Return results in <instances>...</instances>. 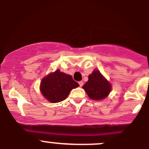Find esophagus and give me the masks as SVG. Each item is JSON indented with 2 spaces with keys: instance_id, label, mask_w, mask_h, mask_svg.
Instances as JSON below:
<instances>
[{
  "instance_id": "1",
  "label": "esophagus",
  "mask_w": 149,
  "mask_h": 149,
  "mask_svg": "<svg viewBox=\"0 0 149 149\" xmlns=\"http://www.w3.org/2000/svg\"><path fill=\"white\" fill-rule=\"evenodd\" d=\"M78 83H79L80 87H82V86H83V81H80Z\"/></svg>"
}]
</instances>
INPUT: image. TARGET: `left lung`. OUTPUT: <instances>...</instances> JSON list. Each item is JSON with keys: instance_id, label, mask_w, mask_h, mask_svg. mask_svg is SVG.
Returning <instances> with one entry per match:
<instances>
[{"instance_id": "left-lung-1", "label": "left lung", "mask_w": 149, "mask_h": 149, "mask_svg": "<svg viewBox=\"0 0 149 149\" xmlns=\"http://www.w3.org/2000/svg\"><path fill=\"white\" fill-rule=\"evenodd\" d=\"M83 88L91 100L99 101L104 100L109 96L112 86L99 70L95 69L89 75L88 80Z\"/></svg>"}]
</instances>
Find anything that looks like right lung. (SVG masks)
<instances>
[{"label":"right lung","mask_w":149,"mask_h":149,"mask_svg":"<svg viewBox=\"0 0 149 149\" xmlns=\"http://www.w3.org/2000/svg\"><path fill=\"white\" fill-rule=\"evenodd\" d=\"M78 86L79 84L73 80L71 75L61 72L58 69L42 78L40 90L47 101L57 103L67 98L70 92Z\"/></svg>","instance_id":"1"}]
</instances>
